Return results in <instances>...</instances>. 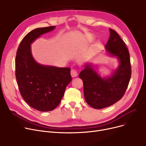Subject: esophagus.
Segmentation results:
<instances>
[{
    "label": "esophagus",
    "instance_id": "34e87169",
    "mask_svg": "<svg viewBox=\"0 0 146 146\" xmlns=\"http://www.w3.org/2000/svg\"><path fill=\"white\" fill-rule=\"evenodd\" d=\"M70 73H71V76H72L73 78H74V77H76V76H78V72H77V70H75V69H72Z\"/></svg>",
    "mask_w": 146,
    "mask_h": 146
}]
</instances>
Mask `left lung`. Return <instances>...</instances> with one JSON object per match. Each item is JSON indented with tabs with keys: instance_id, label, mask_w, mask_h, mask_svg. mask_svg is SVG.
<instances>
[{
	"instance_id": "1",
	"label": "left lung",
	"mask_w": 146,
	"mask_h": 146,
	"mask_svg": "<svg viewBox=\"0 0 146 146\" xmlns=\"http://www.w3.org/2000/svg\"><path fill=\"white\" fill-rule=\"evenodd\" d=\"M110 36L106 51L119 59V65L111 77L102 78L90 64H86L79 77L83 82L84 96L87 104L95 109L112 105L124 96L131 79L129 54L118 33L110 29Z\"/></svg>"
}]
</instances>
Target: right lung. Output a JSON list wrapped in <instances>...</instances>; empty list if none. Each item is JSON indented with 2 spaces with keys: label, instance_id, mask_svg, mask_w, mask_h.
I'll return each instance as SVG.
<instances>
[{
  "label": "right lung",
  "instance_id": "right-lung-1",
  "mask_svg": "<svg viewBox=\"0 0 146 146\" xmlns=\"http://www.w3.org/2000/svg\"><path fill=\"white\" fill-rule=\"evenodd\" d=\"M55 28H38L28 33L19 45L15 59V76L22 97L30 106L42 112L56 108L72 81L69 67L41 65L32 56L31 44Z\"/></svg>",
  "mask_w": 146,
  "mask_h": 146
}]
</instances>
